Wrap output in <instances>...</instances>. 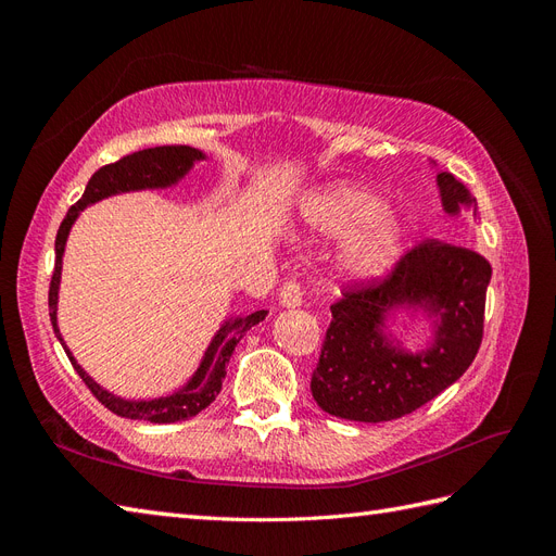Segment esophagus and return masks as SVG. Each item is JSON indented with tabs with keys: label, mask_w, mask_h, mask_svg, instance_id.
I'll return each mask as SVG.
<instances>
[{
	"label": "esophagus",
	"mask_w": 556,
	"mask_h": 556,
	"mask_svg": "<svg viewBox=\"0 0 556 556\" xmlns=\"http://www.w3.org/2000/svg\"><path fill=\"white\" fill-rule=\"evenodd\" d=\"M278 301L282 308H299L301 304H304V292H301V285L294 280L285 282L278 292Z\"/></svg>",
	"instance_id": "obj_1"
}]
</instances>
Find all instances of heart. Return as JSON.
Instances as JSON below:
<instances>
[{
  "label": "heart",
  "mask_w": 556,
  "mask_h": 556,
  "mask_svg": "<svg viewBox=\"0 0 556 556\" xmlns=\"http://www.w3.org/2000/svg\"><path fill=\"white\" fill-rule=\"evenodd\" d=\"M304 220L319 237L345 239L336 266L350 282L384 276L406 243L401 217L378 192L355 182H331L313 192L304 204Z\"/></svg>",
  "instance_id": "heart-1"
}]
</instances>
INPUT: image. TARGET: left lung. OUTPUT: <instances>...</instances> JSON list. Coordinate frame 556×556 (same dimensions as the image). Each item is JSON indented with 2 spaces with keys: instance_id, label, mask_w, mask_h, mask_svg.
Segmentation results:
<instances>
[{
  "instance_id": "1",
  "label": "left lung",
  "mask_w": 556,
  "mask_h": 556,
  "mask_svg": "<svg viewBox=\"0 0 556 556\" xmlns=\"http://www.w3.org/2000/svg\"><path fill=\"white\" fill-rule=\"evenodd\" d=\"M435 185L447 215H478L476 199L452 174L439 172ZM490 280L492 266L478 252L431 241L406 252L387 280L345 292L331 306L311 378L317 406L350 422H390L439 396L478 355ZM401 309L430 323L422 351H408L389 329Z\"/></svg>"
}]
</instances>
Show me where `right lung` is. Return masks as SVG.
Instances as JSON below:
<instances>
[{"label": "right lung", "instance_id": "right-lung-1", "mask_svg": "<svg viewBox=\"0 0 556 556\" xmlns=\"http://www.w3.org/2000/svg\"><path fill=\"white\" fill-rule=\"evenodd\" d=\"M201 160H206V155L190 146H157V148L139 150V153H131L123 160H117L115 164H106L99 172H94V176L86 185V192H83V197L70 208V213H66V217L58 229L55 271H53V280H50V292H48L50 323H53L55 336L62 343L66 357H70V362L74 364L76 374L83 378V382L90 387V392L102 401L111 413L127 419H146V422L169 425V422H180V419L194 417L197 413L208 408L215 401V396L223 390V380L227 376L225 368L229 364L233 348H237V343L243 339V333L250 327L262 323L268 311L227 317L220 325V329L215 331L213 341L208 343L204 357H201L192 378L182 387H178V390H174L172 394H164L157 399H141V401L115 396L109 390H104L102 384L94 382L88 376L86 368L76 362V357L72 355V350L66 348L58 327V299H60L62 257H64L66 239H70V231L78 220V215L88 206L97 204V201L115 197V194H125V192L174 188V185H178L185 176H188L192 172V166Z\"/></svg>", "mask_w": 556, "mask_h": 556}]
</instances>
